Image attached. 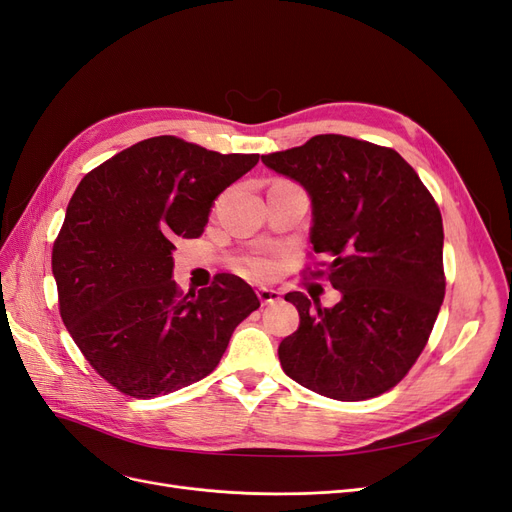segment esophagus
<instances>
[{"instance_id":"obj_1","label":"esophagus","mask_w":512,"mask_h":512,"mask_svg":"<svg viewBox=\"0 0 512 512\" xmlns=\"http://www.w3.org/2000/svg\"><path fill=\"white\" fill-rule=\"evenodd\" d=\"M256 294H258V299H260L262 305H271V303H277L282 299V292L275 290V288H258Z\"/></svg>"}]
</instances>
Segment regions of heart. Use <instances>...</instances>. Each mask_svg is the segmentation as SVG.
I'll return each mask as SVG.
<instances>
[{
    "mask_svg": "<svg viewBox=\"0 0 512 512\" xmlns=\"http://www.w3.org/2000/svg\"><path fill=\"white\" fill-rule=\"evenodd\" d=\"M250 271L254 275H258V277H267V275H271L275 271V265H273L271 260H267V258H254L250 262Z\"/></svg>",
    "mask_w": 512,
    "mask_h": 512,
    "instance_id": "b5f03b06",
    "label": "heart"
}]
</instances>
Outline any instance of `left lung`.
Returning a JSON list of instances; mask_svg holds the SVG:
<instances>
[{
    "label": "left lung",
    "mask_w": 512,
    "mask_h": 512,
    "mask_svg": "<svg viewBox=\"0 0 512 512\" xmlns=\"http://www.w3.org/2000/svg\"><path fill=\"white\" fill-rule=\"evenodd\" d=\"M262 164L312 200L309 241L329 256L316 275L342 294L333 307L286 294L299 312V329L277 348L286 376L339 401L393 389L423 352L444 301L436 200L397 151L350 136L318 134Z\"/></svg>",
    "instance_id": "obj_1"
}]
</instances>
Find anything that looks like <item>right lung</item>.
Segmentation results:
<instances>
[{
	"label": "right lung",
	"instance_id": "right-lung-1",
	"mask_svg": "<svg viewBox=\"0 0 512 512\" xmlns=\"http://www.w3.org/2000/svg\"><path fill=\"white\" fill-rule=\"evenodd\" d=\"M258 164L175 136L123 149L79 183L53 245L59 312L89 365L130 397L203 380L260 307L241 277L179 292L175 241L203 235L213 200Z\"/></svg>",
	"mask_w": 512,
	"mask_h": 512
}]
</instances>
